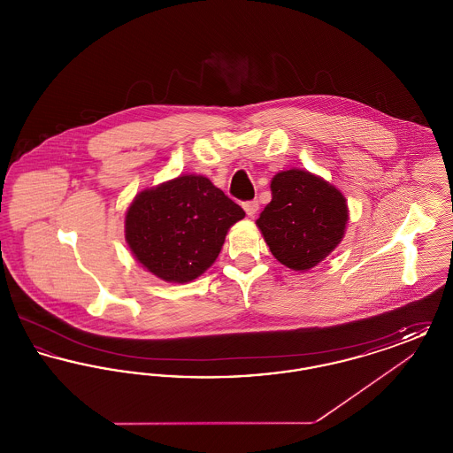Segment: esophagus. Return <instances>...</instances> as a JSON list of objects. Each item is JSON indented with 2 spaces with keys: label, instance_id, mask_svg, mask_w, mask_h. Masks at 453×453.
<instances>
[{
  "label": "esophagus",
  "instance_id": "34e87169",
  "mask_svg": "<svg viewBox=\"0 0 453 453\" xmlns=\"http://www.w3.org/2000/svg\"><path fill=\"white\" fill-rule=\"evenodd\" d=\"M242 209L246 211V214L250 217L255 216L258 212L259 203L258 200H248L242 203Z\"/></svg>",
  "mask_w": 453,
  "mask_h": 453
}]
</instances>
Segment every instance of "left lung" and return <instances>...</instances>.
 <instances>
[{
  "mask_svg": "<svg viewBox=\"0 0 453 453\" xmlns=\"http://www.w3.org/2000/svg\"><path fill=\"white\" fill-rule=\"evenodd\" d=\"M270 188L272 202L257 226L272 255L297 272L316 266L345 236V196L323 178L297 168L277 173Z\"/></svg>",
  "mask_w": 453,
  "mask_h": 453,
  "instance_id": "8db88e82",
  "label": "left lung"
}]
</instances>
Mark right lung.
<instances>
[{"mask_svg":"<svg viewBox=\"0 0 453 453\" xmlns=\"http://www.w3.org/2000/svg\"><path fill=\"white\" fill-rule=\"evenodd\" d=\"M244 216L209 178L181 174L135 195L126 214V241L152 275L187 283L216 261L229 227Z\"/></svg>","mask_w":453,"mask_h":453,"instance_id":"obj_1","label":"right lung"}]
</instances>
